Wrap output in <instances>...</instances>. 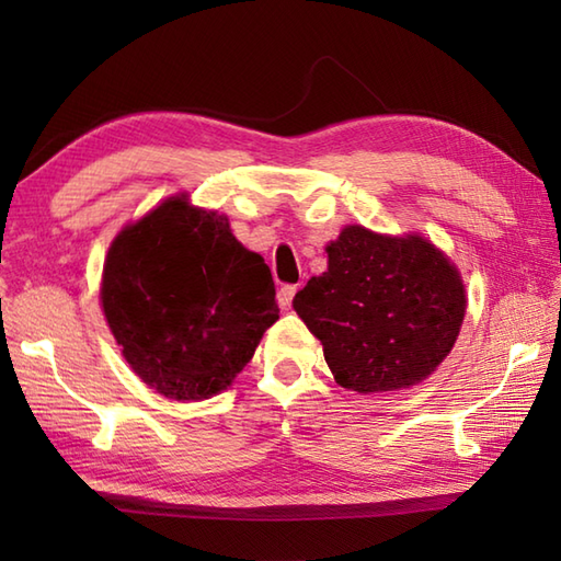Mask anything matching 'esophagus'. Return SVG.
Here are the masks:
<instances>
[{"instance_id":"obj_1","label":"esophagus","mask_w":561,"mask_h":561,"mask_svg":"<svg viewBox=\"0 0 561 561\" xmlns=\"http://www.w3.org/2000/svg\"><path fill=\"white\" fill-rule=\"evenodd\" d=\"M296 284H284V287L279 289V294H277V299H279V306L284 308V311H287V308H291V301H294V296H296Z\"/></svg>"}]
</instances>
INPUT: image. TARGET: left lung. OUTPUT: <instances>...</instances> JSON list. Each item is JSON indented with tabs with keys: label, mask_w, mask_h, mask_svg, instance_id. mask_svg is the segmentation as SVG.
Segmentation results:
<instances>
[{
	"label": "left lung",
	"mask_w": 561,
	"mask_h": 561,
	"mask_svg": "<svg viewBox=\"0 0 561 561\" xmlns=\"http://www.w3.org/2000/svg\"><path fill=\"white\" fill-rule=\"evenodd\" d=\"M294 308L323 342L335 380L356 392L420 383L446 359L465 316L458 270L422 236L390 238L347 226L328 270Z\"/></svg>",
	"instance_id": "obj_1"
}]
</instances>
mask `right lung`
<instances>
[{
	"label": "right lung",
	"instance_id": "obj_1",
	"mask_svg": "<svg viewBox=\"0 0 561 561\" xmlns=\"http://www.w3.org/2000/svg\"><path fill=\"white\" fill-rule=\"evenodd\" d=\"M101 301L133 371L173 400L224 390L279 318L265 260L236 241L224 214L185 197L115 238Z\"/></svg>",
	"mask_w": 561,
	"mask_h": 561
}]
</instances>
